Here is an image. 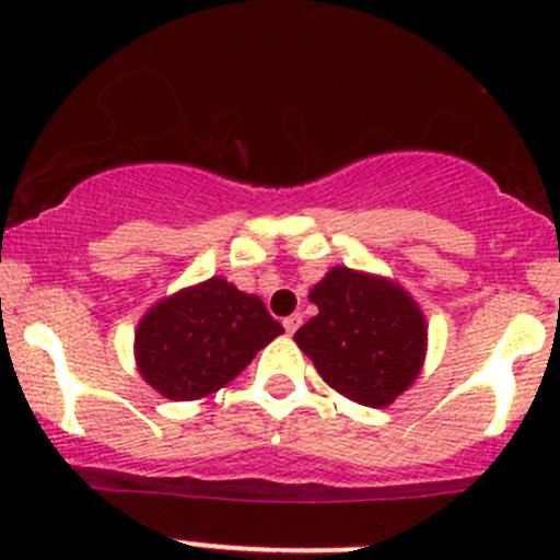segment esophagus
Instances as JSON below:
<instances>
[{"mask_svg":"<svg viewBox=\"0 0 560 560\" xmlns=\"http://www.w3.org/2000/svg\"><path fill=\"white\" fill-rule=\"evenodd\" d=\"M298 327H301V316H298V314L287 316V319H284V330H287V332H290V336H292V332H295V330H298Z\"/></svg>","mask_w":560,"mask_h":560,"instance_id":"1","label":"esophagus"}]
</instances>
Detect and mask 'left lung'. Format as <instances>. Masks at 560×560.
<instances>
[{"label":"left lung","instance_id":"1","mask_svg":"<svg viewBox=\"0 0 560 560\" xmlns=\"http://www.w3.org/2000/svg\"><path fill=\"white\" fill-rule=\"evenodd\" d=\"M308 301L319 314L295 332V343L332 389L382 409L417 380L428 327L409 292L380 276L332 268Z\"/></svg>","mask_w":560,"mask_h":560}]
</instances>
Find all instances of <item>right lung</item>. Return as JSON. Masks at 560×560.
I'll use <instances>...</instances> for the list:
<instances>
[{"label":"right lung","mask_w":560,"mask_h":560,"mask_svg":"<svg viewBox=\"0 0 560 560\" xmlns=\"http://www.w3.org/2000/svg\"><path fill=\"white\" fill-rule=\"evenodd\" d=\"M281 332L257 295L213 276L149 308L135 332V360L156 393L195 400L230 385Z\"/></svg>","instance_id":"obj_1"}]
</instances>
